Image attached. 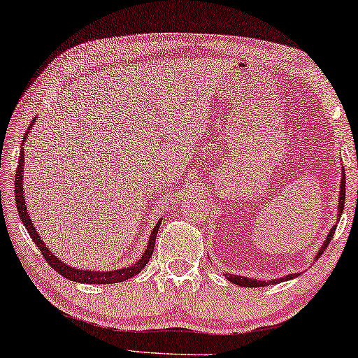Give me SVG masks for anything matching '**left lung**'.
<instances>
[{"instance_id": "1", "label": "left lung", "mask_w": 358, "mask_h": 358, "mask_svg": "<svg viewBox=\"0 0 358 358\" xmlns=\"http://www.w3.org/2000/svg\"><path fill=\"white\" fill-rule=\"evenodd\" d=\"M344 200H345V174H344V171H343V173H341V182H339V196H338V215H336V222H338L339 217H341V214H343ZM335 230H336V225H333L331 230L328 231L325 241H324V244H322V248L319 249L317 254H315L314 262L317 260V259H320V255L324 254V250L327 249L328 243L331 241L333 234H335ZM300 274H301V273H292V274H287V276H284V278L269 279V280H265V279L260 280V279H252V278H245V276H236V274H224V276H225L228 280H230V282L236 284V285H239V287H265V285H274V284L284 282V280L295 279V278L300 276Z\"/></svg>"}]
</instances>
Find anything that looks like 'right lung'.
Returning a JSON list of instances; mask_svg holds the SVG:
<instances>
[{"instance_id":"1","label":"right lung","mask_w":358,"mask_h":358,"mask_svg":"<svg viewBox=\"0 0 358 358\" xmlns=\"http://www.w3.org/2000/svg\"><path fill=\"white\" fill-rule=\"evenodd\" d=\"M36 120H38V117H34V119L31 120L30 127L27 128V131L22 138V144H25L28 134H30V130L33 128L34 122H36ZM23 163H25V149L20 148V158H19V163H17L15 179H14V182H15V192L14 193H15L17 213H19L22 224L25 225L27 231L30 233V238L33 239L34 244L38 245L39 250L43 252L45 262L49 263V265L54 268L58 274H62L63 278L73 280V282H80V284H117V282H124V280L136 276V274L143 271V268L148 265V262L150 260L152 254H154L155 238H157L158 228H160L163 217L158 219L157 225L154 227V230L150 231L149 243H148V248H145V250H144V254L141 255L131 266L114 269V271H93V269H82V268H74L71 265H66V263L62 262L60 259H57V255L54 254V252H52L44 244V241L39 236V233L36 231V227L33 225V222L30 219V214H28L27 203H25V193H23Z\"/></svg>"}]
</instances>
